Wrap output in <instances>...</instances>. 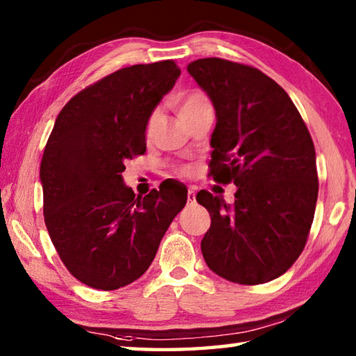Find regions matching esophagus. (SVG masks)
Segmentation results:
<instances>
[{
	"instance_id": "1",
	"label": "esophagus",
	"mask_w": 356,
	"mask_h": 356,
	"mask_svg": "<svg viewBox=\"0 0 356 356\" xmlns=\"http://www.w3.org/2000/svg\"><path fill=\"white\" fill-rule=\"evenodd\" d=\"M186 201H188V204H195V202H196V193H195V188H190V190H188V195H186Z\"/></svg>"
}]
</instances>
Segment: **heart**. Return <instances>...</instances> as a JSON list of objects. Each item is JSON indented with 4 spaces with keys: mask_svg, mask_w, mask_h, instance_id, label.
Wrapping results in <instances>:
<instances>
[{
    "mask_svg": "<svg viewBox=\"0 0 356 356\" xmlns=\"http://www.w3.org/2000/svg\"><path fill=\"white\" fill-rule=\"evenodd\" d=\"M174 106H176V111L179 113V116L185 120V122L190 118L195 116L196 113L206 110V108H212L207 95L202 94L201 91H188L177 95V97L174 99ZM156 122H159V114L154 113L152 116L149 118V122L146 127L147 138L152 136Z\"/></svg>",
    "mask_w": 356,
    "mask_h": 356,
    "instance_id": "heart-1",
    "label": "heart"
}]
</instances>
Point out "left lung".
Masks as SVG:
<instances>
[{"label":"left lung","mask_w":356,"mask_h":356,"mask_svg":"<svg viewBox=\"0 0 356 356\" xmlns=\"http://www.w3.org/2000/svg\"><path fill=\"white\" fill-rule=\"evenodd\" d=\"M215 108V180L237 185L236 201L201 190L210 213L204 261L221 278L262 284L303 251L318 193L314 143L287 92L250 65L204 58L186 65Z\"/></svg>","instance_id":"left-lung-1"}]
</instances>
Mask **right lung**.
Segmentation results:
<instances>
[{"label": "right lung", "instance_id": "right-lung-1", "mask_svg": "<svg viewBox=\"0 0 356 356\" xmlns=\"http://www.w3.org/2000/svg\"><path fill=\"white\" fill-rule=\"evenodd\" d=\"M180 76L174 61L136 64L102 78L58 114L40 163L44 216L78 281L114 291L146 272L186 204V188L136 196L125 161L146 152V127Z\"/></svg>", "mask_w": 356, "mask_h": 356}]
</instances>
